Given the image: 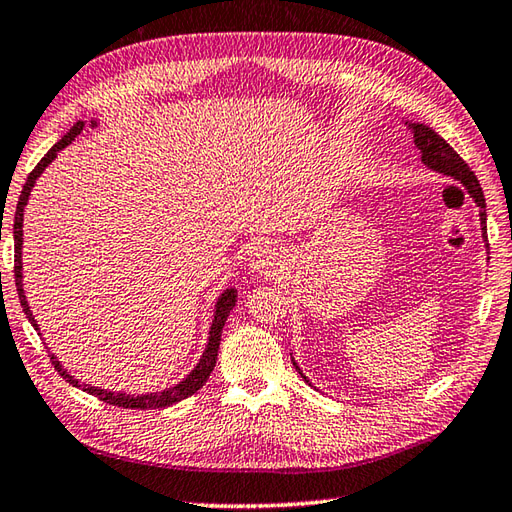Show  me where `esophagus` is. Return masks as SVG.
<instances>
[{"mask_svg":"<svg viewBox=\"0 0 512 512\" xmlns=\"http://www.w3.org/2000/svg\"><path fill=\"white\" fill-rule=\"evenodd\" d=\"M249 265H252L254 271H258L260 276H269L274 274V271H278V254L276 249L271 245H258L254 252H252V258H249Z\"/></svg>","mask_w":512,"mask_h":512,"instance_id":"obj_1","label":"esophagus"}]
</instances>
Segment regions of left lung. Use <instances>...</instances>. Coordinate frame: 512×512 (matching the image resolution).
Returning a JSON list of instances; mask_svg holds the SVG:
<instances>
[{
	"label": "left lung",
	"mask_w": 512,
	"mask_h": 512,
	"mask_svg": "<svg viewBox=\"0 0 512 512\" xmlns=\"http://www.w3.org/2000/svg\"><path fill=\"white\" fill-rule=\"evenodd\" d=\"M409 128L413 130V139H415V145L417 150L422 152V163L429 165L431 170L435 172H442L446 176H453L455 181H460L468 194L473 196V201L477 203L479 207V221H482V232H484V238L486 236V201H484V192H482V185H479L475 172H471V168H468L466 161L462 159L460 154H457L451 145H448L440 134H437L435 130H431L429 125L424 123H409ZM296 367V362H294ZM296 371L302 375V371L296 367ZM305 378V375H302ZM307 380V378H305ZM309 382V380H307Z\"/></svg>",
	"instance_id": "1"
}]
</instances>
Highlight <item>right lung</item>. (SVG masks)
Listing matches in <instances>:
<instances>
[{
	"label": "right lung",
	"instance_id": "obj_1",
	"mask_svg": "<svg viewBox=\"0 0 512 512\" xmlns=\"http://www.w3.org/2000/svg\"><path fill=\"white\" fill-rule=\"evenodd\" d=\"M83 121H77L75 125H72L70 132H66L64 137H61L52 148L48 150V154L41 159L35 170L28 174V179L24 183V190L22 194H19V201H17V212H15V225H13V236H15V285H17V294H19V302H22L24 307V314L26 318L30 320V325H33L35 329L37 322L33 318V311H30L28 302H26V296H24V287H22V225H24V207L28 203V196H30V190H33L35 181L39 179V174L46 170V165L55 159L59 150H64L68 143L75 141L77 134L83 130ZM97 121H92V128H95ZM236 305V289H225L221 298L216 300V311H214V320H212V329H210V342H207V349L203 351L201 360H198L196 367L192 369V373L187 375V378L183 382L176 384V387L172 389H165L161 393H148V395H125V393H114V391H106V389H99V387H90V384H81L79 380L72 378V375L61 367L59 360L55 356H50V362L55 364L57 373L64 378L66 382H70L72 387H81L86 393L95 395V398H99L101 402L106 404H112V406H123V409H165V406L170 404H176L181 402L185 398H190V395H194L198 389L203 387V384L207 382V378H210V373L214 371L216 367V356H218V344H221V333H223V327H225V320L229 316V311L234 309Z\"/></svg>",
	"mask_w": 512,
	"mask_h": 512
}]
</instances>
